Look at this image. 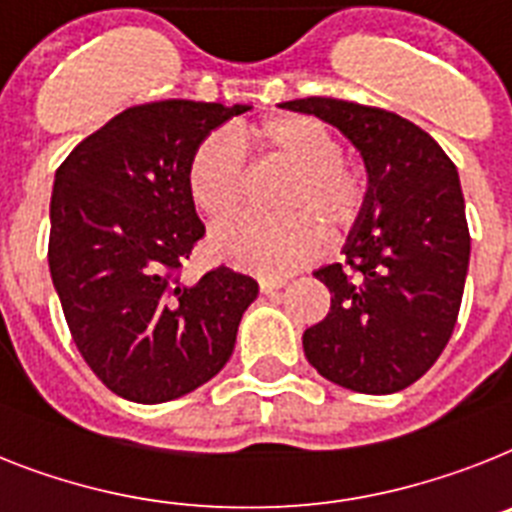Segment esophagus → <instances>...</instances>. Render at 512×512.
I'll list each match as a JSON object with an SVG mask.
<instances>
[{"label": "esophagus", "instance_id": "esophagus-1", "mask_svg": "<svg viewBox=\"0 0 512 512\" xmlns=\"http://www.w3.org/2000/svg\"><path fill=\"white\" fill-rule=\"evenodd\" d=\"M283 286H286V278H278V276L260 278V291H263V294H273V291L283 289Z\"/></svg>", "mask_w": 512, "mask_h": 512}]
</instances>
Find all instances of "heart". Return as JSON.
<instances>
[{
	"mask_svg": "<svg viewBox=\"0 0 512 512\" xmlns=\"http://www.w3.org/2000/svg\"><path fill=\"white\" fill-rule=\"evenodd\" d=\"M239 145L281 158L294 176L278 197L283 216L244 218L213 234V249L223 260L260 273H286L322 247V222L343 229L364 208L367 182L343 161L338 137L312 117L276 114L255 127H236L231 135H208L195 148L187 163V192L210 223L229 221L244 203L247 169Z\"/></svg>",
	"mask_w": 512,
	"mask_h": 512,
	"instance_id": "1",
	"label": "heart"
}]
</instances>
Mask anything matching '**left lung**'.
<instances>
[{
	"label": "left lung",
	"mask_w": 512,
	"mask_h": 512,
	"mask_svg": "<svg viewBox=\"0 0 512 512\" xmlns=\"http://www.w3.org/2000/svg\"><path fill=\"white\" fill-rule=\"evenodd\" d=\"M281 106L338 127L367 169L346 260L315 270L330 312L304 330V356L341 388L398 393L437 362L461 309L471 236L455 163L393 111L320 96Z\"/></svg>",
	"instance_id": "1"
}]
</instances>
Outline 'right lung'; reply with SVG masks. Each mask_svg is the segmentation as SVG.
Masks as SVG:
<instances>
[{
  "mask_svg": "<svg viewBox=\"0 0 512 512\" xmlns=\"http://www.w3.org/2000/svg\"><path fill=\"white\" fill-rule=\"evenodd\" d=\"M249 106L143 103L106 122L57 169L49 268L72 341L98 380L135 403L174 401L229 362L255 278L213 268L179 281L203 239L187 163Z\"/></svg>",
  "mask_w": 512,
  "mask_h": 512,
  "instance_id": "right-lung-1",
  "label": "right lung"
}]
</instances>
